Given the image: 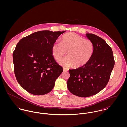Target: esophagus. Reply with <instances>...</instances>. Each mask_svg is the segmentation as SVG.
Returning <instances> with one entry per match:
<instances>
[{
  "label": "esophagus",
  "mask_w": 127,
  "mask_h": 127,
  "mask_svg": "<svg viewBox=\"0 0 127 127\" xmlns=\"http://www.w3.org/2000/svg\"><path fill=\"white\" fill-rule=\"evenodd\" d=\"M63 70H64V72L68 71V70L67 69H66V68H65L64 67H63Z\"/></svg>",
  "instance_id": "1"
}]
</instances>
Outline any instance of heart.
I'll list each match as a JSON object with an SVG mask.
<instances>
[{"mask_svg": "<svg viewBox=\"0 0 127 127\" xmlns=\"http://www.w3.org/2000/svg\"><path fill=\"white\" fill-rule=\"evenodd\" d=\"M94 45L89 39L70 32L62 36L61 42H55L52 46V53L57 61H59L67 52L68 56L59 61L64 67L74 65L80 67L86 64L93 54Z\"/></svg>", "mask_w": 127, "mask_h": 127, "instance_id": "1", "label": "heart"}]
</instances>
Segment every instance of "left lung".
<instances>
[{
  "label": "left lung",
  "instance_id": "8db88e82",
  "mask_svg": "<svg viewBox=\"0 0 127 127\" xmlns=\"http://www.w3.org/2000/svg\"><path fill=\"white\" fill-rule=\"evenodd\" d=\"M94 45L90 61L77 69L69 70L67 81L68 90L80 97L93 96L107 85L114 65L111 47L102 38L92 34H86Z\"/></svg>",
  "mask_w": 127,
  "mask_h": 127
}]
</instances>
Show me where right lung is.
Segmentation results:
<instances>
[{
	"label": "right lung",
	"instance_id": "right-lung-1",
	"mask_svg": "<svg viewBox=\"0 0 127 127\" xmlns=\"http://www.w3.org/2000/svg\"><path fill=\"white\" fill-rule=\"evenodd\" d=\"M65 32L39 31L19 41L13 54L14 71L25 91L42 95L52 90L63 69L55 60L52 46Z\"/></svg>",
	"mask_w": 127,
	"mask_h": 127
}]
</instances>
